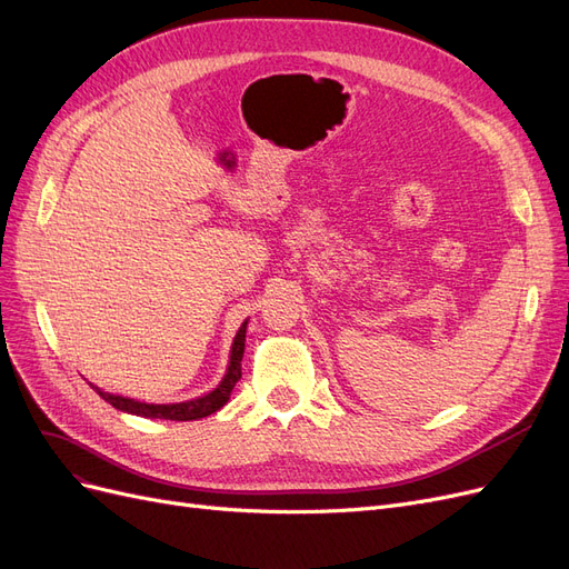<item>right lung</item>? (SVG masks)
Returning a JSON list of instances; mask_svg holds the SVG:
<instances>
[{
	"mask_svg": "<svg viewBox=\"0 0 569 569\" xmlns=\"http://www.w3.org/2000/svg\"><path fill=\"white\" fill-rule=\"evenodd\" d=\"M243 343H246V323L239 328L234 343H232V353H230V365H228V375L220 381L218 388H213L204 398L197 400H188V402H177V405H146V402H137L130 398H120V395H109L104 390H100L97 386H92L100 398L107 400L111 407L128 411V413H137V416H146V418H164V421H197V418H204L213 411H218L220 407H226L230 400V392L237 386V381L241 379V358H243Z\"/></svg>",
	"mask_w": 569,
	"mask_h": 569,
	"instance_id": "obj_1",
	"label": "right lung"
}]
</instances>
